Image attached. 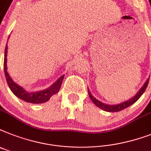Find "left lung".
<instances>
[{
  "label": "left lung",
  "instance_id": "left-lung-1",
  "mask_svg": "<svg viewBox=\"0 0 151 151\" xmlns=\"http://www.w3.org/2000/svg\"><path fill=\"white\" fill-rule=\"evenodd\" d=\"M148 83H149V79H147L146 81V82L143 84V85L142 86V88L139 89V91L136 94V95L133 98H132L131 99L128 100V101H126L122 103L118 104V105H106V104L101 102V101H99L98 99H96L95 97L93 96L91 94L90 91L88 90V95H89V97H90L91 100L94 102L96 106H98L99 108H100L101 109L104 110V111H109V112H115V111H119L122 109H125L126 108L130 106L131 105H133V103H135L136 101L138 100V99L141 97V95H143V92L145 91L146 88L147 87Z\"/></svg>",
  "mask_w": 151,
  "mask_h": 151
}]
</instances>
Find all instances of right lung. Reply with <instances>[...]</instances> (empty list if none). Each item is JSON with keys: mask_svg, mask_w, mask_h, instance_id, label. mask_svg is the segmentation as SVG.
Here are the masks:
<instances>
[{"mask_svg": "<svg viewBox=\"0 0 151 151\" xmlns=\"http://www.w3.org/2000/svg\"><path fill=\"white\" fill-rule=\"evenodd\" d=\"M9 39V38H8ZM7 53H8V46L6 45L5 51H4V74L7 80L8 86L13 94L17 96L18 99H22L23 101H27L29 103L32 104H41L44 103L50 100V99L53 95L59 92L60 88L61 87L62 82H63L64 75L61 76L54 84H52L50 88H46L45 90L40 91H35V92H28L24 90L22 87L19 86L13 81V80L11 78L10 75L7 71Z\"/></svg>", "mask_w": 151, "mask_h": 151, "instance_id": "add662e5", "label": "right lung"}]
</instances>
